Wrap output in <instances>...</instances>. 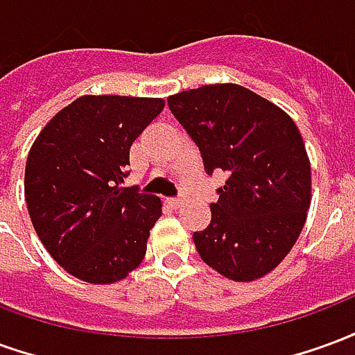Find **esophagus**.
I'll list each match as a JSON object with an SVG mask.
<instances>
[{"instance_id":"obj_1","label":"esophagus","mask_w":355,"mask_h":355,"mask_svg":"<svg viewBox=\"0 0 355 355\" xmlns=\"http://www.w3.org/2000/svg\"><path fill=\"white\" fill-rule=\"evenodd\" d=\"M167 203H169L173 209L182 207V200H180V198H171V200H167Z\"/></svg>"}]
</instances>
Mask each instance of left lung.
<instances>
[{"mask_svg":"<svg viewBox=\"0 0 355 355\" xmlns=\"http://www.w3.org/2000/svg\"><path fill=\"white\" fill-rule=\"evenodd\" d=\"M167 104L209 175L228 177L211 203V224L193 232L201 261L234 282L270 274L297 243L312 201L298 127L279 106L236 83L182 91Z\"/></svg>","mask_w":355,"mask_h":355,"instance_id":"obj_1","label":"left lung"}]
</instances>
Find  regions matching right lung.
<instances>
[{"instance_id": "right-lung-1", "label": "right lung", "mask_w": 355, "mask_h": 355, "mask_svg": "<svg viewBox=\"0 0 355 355\" xmlns=\"http://www.w3.org/2000/svg\"><path fill=\"white\" fill-rule=\"evenodd\" d=\"M163 98L85 94L58 112L30 148L24 196L45 249L81 282L108 285L139 266L162 200L121 188L135 139Z\"/></svg>"}]
</instances>
